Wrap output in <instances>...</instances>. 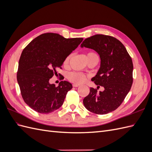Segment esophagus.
<instances>
[{
    "instance_id": "obj_1",
    "label": "esophagus",
    "mask_w": 152,
    "mask_h": 152,
    "mask_svg": "<svg viewBox=\"0 0 152 152\" xmlns=\"http://www.w3.org/2000/svg\"><path fill=\"white\" fill-rule=\"evenodd\" d=\"M79 86H80V84H73V87H79Z\"/></svg>"
}]
</instances>
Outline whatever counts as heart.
Here are the masks:
<instances>
[{
	"instance_id": "obj_1",
	"label": "heart",
	"mask_w": 152,
	"mask_h": 152,
	"mask_svg": "<svg viewBox=\"0 0 152 152\" xmlns=\"http://www.w3.org/2000/svg\"><path fill=\"white\" fill-rule=\"evenodd\" d=\"M94 55H96L95 53L90 52L87 53V56H94ZM71 57V55H68L67 56L63 61V65H67L69 62ZM68 79L72 82H73L75 84H82L86 80L87 76L83 73L79 72H70L67 75Z\"/></svg>"
}]
</instances>
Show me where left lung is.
I'll list each match as a JSON object with an SVG mask.
<instances>
[{
	"label": "left lung",
	"mask_w": 152,
	"mask_h": 152,
	"mask_svg": "<svg viewBox=\"0 0 152 152\" xmlns=\"http://www.w3.org/2000/svg\"><path fill=\"white\" fill-rule=\"evenodd\" d=\"M80 47L93 49L99 55L100 68L91 80L104 88L98 92L91 87L89 94L83 100L84 107L96 114L112 112L121 104L131 88L132 59L121 41L112 36H91L83 41Z\"/></svg>",
	"instance_id": "obj_1"
}]
</instances>
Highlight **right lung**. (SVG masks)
I'll return each mask as SVG.
<instances>
[{"mask_svg": "<svg viewBox=\"0 0 152 152\" xmlns=\"http://www.w3.org/2000/svg\"><path fill=\"white\" fill-rule=\"evenodd\" d=\"M82 40L83 38L66 39L58 34L46 33L34 39L23 49L17 80L22 98L31 108L46 114L61 107L72 85L61 81L56 87L49 83V79L58 75L64 59Z\"/></svg>", "mask_w": 152, "mask_h": 152, "instance_id": "add662e5", "label": "right lung"}]
</instances>
